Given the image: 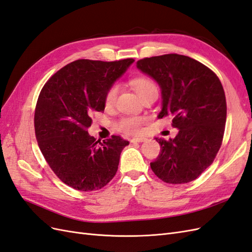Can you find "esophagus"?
<instances>
[{
  "mask_svg": "<svg viewBox=\"0 0 252 252\" xmlns=\"http://www.w3.org/2000/svg\"><path fill=\"white\" fill-rule=\"evenodd\" d=\"M132 142H143V141H147V138L145 137H134L131 140Z\"/></svg>",
  "mask_w": 252,
  "mask_h": 252,
  "instance_id": "34e87169",
  "label": "esophagus"
}]
</instances>
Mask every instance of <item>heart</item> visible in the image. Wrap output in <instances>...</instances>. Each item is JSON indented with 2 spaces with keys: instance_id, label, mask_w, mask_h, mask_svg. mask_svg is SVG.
<instances>
[{
  "instance_id": "1",
  "label": "heart",
  "mask_w": 252,
  "mask_h": 252,
  "mask_svg": "<svg viewBox=\"0 0 252 252\" xmlns=\"http://www.w3.org/2000/svg\"><path fill=\"white\" fill-rule=\"evenodd\" d=\"M132 85L141 98L150 92L157 91L155 83L151 80V79L145 78V77L134 79L132 81ZM119 91H120V86L118 83H114L110 86L109 90L106 91L105 98H104L106 106H112L115 102H116ZM142 124H143V120L139 117H126V118L121 119L116 126L120 131H124L126 133H130V134H138L141 132Z\"/></svg>"
}]
</instances>
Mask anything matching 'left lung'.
<instances>
[{
  "label": "left lung",
  "mask_w": 252,
  "mask_h": 252,
  "mask_svg": "<svg viewBox=\"0 0 252 252\" xmlns=\"http://www.w3.org/2000/svg\"><path fill=\"white\" fill-rule=\"evenodd\" d=\"M137 68L161 90L158 118L171 115L179 130L173 139L155 138L161 150L151 169L164 183H190L213 162L221 146L227 116L222 85L210 68L183 55L141 59Z\"/></svg>",
  "instance_id": "obj_1"
}]
</instances>
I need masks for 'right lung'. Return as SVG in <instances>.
<instances>
[{"label": "right lung", "mask_w": 252, "mask_h": 252, "mask_svg": "<svg viewBox=\"0 0 252 252\" xmlns=\"http://www.w3.org/2000/svg\"><path fill=\"white\" fill-rule=\"evenodd\" d=\"M133 62L77 60L57 71L41 90L34 112L35 137L50 169L71 188L99 190L116 174L128 141L113 135L100 142L88 128L92 115L104 111L106 91Z\"/></svg>", "instance_id": "right-lung-1"}]
</instances>
